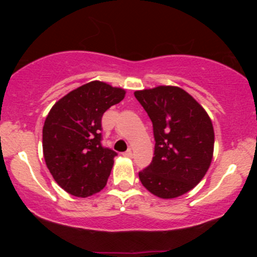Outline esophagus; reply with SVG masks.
Listing matches in <instances>:
<instances>
[{
	"label": "esophagus",
	"instance_id": "34e87169",
	"mask_svg": "<svg viewBox=\"0 0 257 257\" xmlns=\"http://www.w3.org/2000/svg\"><path fill=\"white\" fill-rule=\"evenodd\" d=\"M123 156H125V157H133V151L129 149L128 151H125L124 153H123Z\"/></svg>",
	"mask_w": 257,
	"mask_h": 257
}]
</instances>
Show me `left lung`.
Returning a JSON list of instances; mask_svg holds the SVG:
<instances>
[{
  "label": "left lung",
  "mask_w": 257,
  "mask_h": 257,
  "mask_svg": "<svg viewBox=\"0 0 257 257\" xmlns=\"http://www.w3.org/2000/svg\"><path fill=\"white\" fill-rule=\"evenodd\" d=\"M135 98L152 120L155 156L139 173L147 191L163 199L187 193L210 167L214 128L210 117L187 91L174 85L137 90Z\"/></svg>",
  "instance_id": "left-lung-1"
}]
</instances>
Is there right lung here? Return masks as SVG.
Returning <instances> with one entry per match:
<instances>
[{
	"label": "right lung",
	"instance_id": "obj_1",
	"mask_svg": "<svg viewBox=\"0 0 257 257\" xmlns=\"http://www.w3.org/2000/svg\"><path fill=\"white\" fill-rule=\"evenodd\" d=\"M124 95L122 88L91 81L53 105L43 125V156L67 193L85 198L105 187L117 153L101 145V118Z\"/></svg>",
	"mask_w": 257,
	"mask_h": 257
}]
</instances>
